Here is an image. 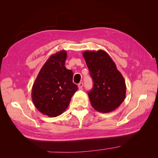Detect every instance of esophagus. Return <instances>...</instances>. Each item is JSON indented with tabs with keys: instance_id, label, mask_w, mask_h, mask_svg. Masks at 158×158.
Segmentation results:
<instances>
[{
	"instance_id": "esophagus-1",
	"label": "esophagus",
	"mask_w": 158,
	"mask_h": 158,
	"mask_svg": "<svg viewBox=\"0 0 158 158\" xmlns=\"http://www.w3.org/2000/svg\"><path fill=\"white\" fill-rule=\"evenodd\" d=\"M83 85H84V84H83L82 82H80V83L78 84V89H82V87H83Z\"/></svg>"
}]
</instances>
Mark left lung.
Instances as JSON below:
<instances>
[{
  "label": "left lung",
  "instance_id": "left-lung-1",
  "mask_svg": "<svg viewBox=\"0 0 158 158\" xmlns=\"http://www.w3.org/2000/svg\"><path fill=\"white\" fill-rule=\"evenodd\" d=\"M82 55L94 82L93 88L88 92L91 105L99 112L114 111L126 96V84L123 75L103 50L85 51Z\"/></svg>",
  "mask_w": 158,
  "mask_h": 158
}]
</instances>
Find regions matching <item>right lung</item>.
<instances>
[{"label": "right lung", "mask_w": 158, "mask_h": 158, "mask_svg": "<svg viewBox=\"0 0 158 158\" xmlns=\"http://www.w3.org/2000/svg\"><path fill=\"white\" fill-rule=\"evenodd\" d=\"M66 57L65 50L51 55L32 86L31 99L35 107L50 117L63 113L78 89L77 85L73 82V71L64 66Z\"/></svg>", "instance_id": "obj_1"}]
</instances>
